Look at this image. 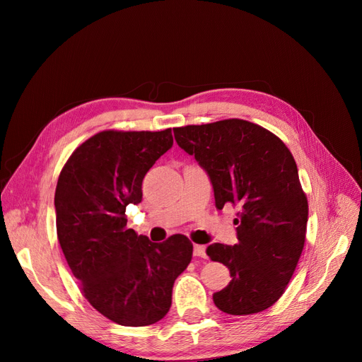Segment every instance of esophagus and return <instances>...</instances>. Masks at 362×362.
<instances>
[{
  "mask_svg": "<svg viewBox=\"0 0 362 362\" xmlns=\"http://www.w3.org/2000/svg\"><path fill=\"white\" fill-rule=\"evenodd\" d=\"M193 255L199 257V258H205L206 252H205V246L204 245H194L193 247Z\"/></svg>",
  "mask_w": 362,
  "mask_h": 362,
  "instance_id": "1",
  "label": "esophagus"
}]
</instances>
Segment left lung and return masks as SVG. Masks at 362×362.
<instances>
[{
  "label": "left lung",
  "mask_w": 362,
  "mask_h": 362,
  "mask_svg": "<svg viewBox=\"0 0 362 362\" xmlns=\"http://www.w3.org/2000/svg\"><path fill=\"white\" fill-rule=\"evenodd\" d=\"M178 145L206 170L216 208L238 206V243H213L211 261L225 264L231 282L213 294L231 315L261 313L278 302L305 245L308 199L290 149L269 129L243 119L173 128Z\"/></svg>",
  "instance_id": "1"
}]
</instances>
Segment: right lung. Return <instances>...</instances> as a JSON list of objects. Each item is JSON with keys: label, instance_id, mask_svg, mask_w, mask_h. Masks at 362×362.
<instances>
[{"label": "right lung", "instance_id": "1", "mask_svg": "<svg viewBox=\"0 0 362 362\" xmlns=\"http://www.w3.org/2000/svg\"><path fill=\"white\" fill-rule=\"evenodd\" d=\"M172 145V128L105 129L76 148L59 175L60 247L87 302L117 325L161 320L175 279L192 261L189 237L152 243L127 226V206L141 202L146 172Z\"/></svg>", "mask_w": 362, "mask_h": 362}]
</instances>
